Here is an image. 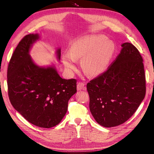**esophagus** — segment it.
I'll use <instances>...</instances> for the list:
<instances>
[{"label": "esophagus", "mask_w": 154, "mask_h": 154, "mask_svg": "<svg viewBox=\"0 0 154 154\" xmlns=\"http://www.w3.org/2000/svg\"><path fill=\"white\" fill-rule=\"evenodd\" d=\"M82 88H83V89H85V84L82 82H78V84H77V90L78 91H81Z\"/></svg>", "instance_id": "1"}]
</instances>
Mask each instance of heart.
I'll use <instances>...</instances> for the list:
<instances>
[{"label": "heart", "mask_w": 154, "mask_h": 154, "mask_svg": "<svg viewBox=\"0 0 154 154\" xmlns=\"http://www.w3.org/2000/svg\"><path fill=\"white\" fill-rule=\"evenodd\" d=\"M102 35H87L72 44L70 53L63 55L65 67L69 70L75 69L77 59L84 58L82 67L88 75L100 74L107 67L114 52V44Z\"/></svg>", "instance_id": "b5f03b06"}]
</instances>
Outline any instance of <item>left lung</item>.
Wrapping results in <instances>:
<instances>
[{"instance_id": "8db88e82", "label": "left lung", "mask_w": 154, "mask_h": 154, "mask_svg": "<svg viewBox=\"0 0 154 154\" xmlns=\"http://www.w3.org/2000/svg\"><path fill=\"white\" fill-rule=\"evenodd\" d=\"M121 46L120 53L107 70L87 84L91 114L105 127L119 125L131 118L146 91L140 52L131 43Z\"/></svg>"}]
</instances>
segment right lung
Here are the masks:
<instances>
[{
	"instance_id": "add662e5",
	"label": "right lung",
	"mask_w": 154,
	"mask_h": 154,
	"mask_svg": "<svg viewBox=\"0 0 154 154\" xmlns=\"http://www.w3.org/2000/svg\"><path fill=\"white\" fill-rule=\"evenodd\" d=\"M40 38L37 34L26 35L17 45L7 69L9 100L28 122L51 128L66 115L68 102L77 92V80L63 79L54 66L40 67L30 57L31 47ZM60 59V48L56 51Z\"/></svg>"
}]
</instances>
